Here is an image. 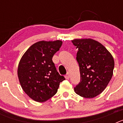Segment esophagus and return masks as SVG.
<instances>
[{
  "label": "esophagus",
  "mask_w": 123,
  "mask_h": 123,
  "mask_svg": "<svg viewBox=\"0 0 123 123\" xmlns=\"http://www.w3.org/2000/svg\"><path fill=\"white\" fill-rule=\"evenodd\" d=\"M65 78H66V79H69V73H67V74L65 75Z\"/></svg>",
  "instance_id": "1"
}]
</instances>
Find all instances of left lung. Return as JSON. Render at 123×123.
<instances>
[{"mask_svg":"<svg viewBox=\"0 0 123 123\" xmlns=\"http://www.w3.org/2000/svg\"><path fill=\"white\" fill-rule=\"evenodd\" d=\"M78 49L76 60L81 79L74 87L78 95L94 98L105 90L113 76L115 62L112 55L100 42L91 39L71 41Z\"/></svg>","mask_w":123,"mask_h":123,"instance_id":"1","label":"left lung"}]
</instances>
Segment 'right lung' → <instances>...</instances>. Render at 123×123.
Instances as JSON below:
<instances>
[{"mask_svg":"<svg viewBox=\"0 0 123 123\" xmlns=\"http://www.w3.org/2000/svg\"><path fill=\"white\" fill-rule=\"evenodd\" d=\"M61 41H39L21 57L18 76L23 90L30 98L44 102L54 96L65 80L56 71L52 57L62 45Z\"/></svg>","mask_w":123,"mask_h":123,"instance_id":"add662e5","label":"right lung"}]
</instances>
